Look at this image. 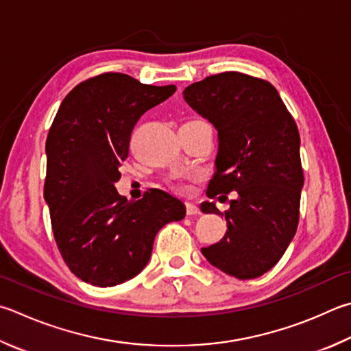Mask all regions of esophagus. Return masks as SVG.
Masks as SVG:
<instances>
[{"mask_svg":"<svg viewBox=\"0 0 351 351\" xmlns=\"http://www.w3.org/2000/svg\"><path fill=\"white\" fill-rule=\"evenodd\" d=\"M186 210H187L189 216H193V215L199 213V208H197V206L193 202H186Z\"/></svg>","mask_w":351,"mask_h":351,"instance_id":"esophagus-1","label":"esophagus"}]
</instances>
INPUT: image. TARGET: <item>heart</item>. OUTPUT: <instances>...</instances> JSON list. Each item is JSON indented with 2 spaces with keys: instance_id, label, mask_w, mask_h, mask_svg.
I'll use <instances>...</instances> for the list:
<instances>
[{
  "instance_id": "heart-1",
  "label": "heart",
  "mask_w": 351,
  "mask_h": 351,
  "mask_svg": "<svg viewBox=\"0 0 351 351\" xmlns=\"http://www.w3.org/2000/svg\"><path fill=\"white\" fill-rule=\"evenodd\" d=\"M192 175H186V176H181V178H176V180L173 181V187L176 190H180V192H187V190L190 189L187 184H186V180H192Z\"/></svg>"
}]
</instances>
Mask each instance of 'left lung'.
I'll use <instances>...</instances> for the list:
<instances>
[{"label":"left lung","instance_id":"left-lung-1","mask_svg":"<svg viewBox=\"0 0 351 351\" xmlns=\"http://www.w3.org/2000/svg\"><path fill=\"white\" fill-rule=\"evenodd\" d=\"M182 95L218 132L207 196L237 192L224 238L201 252L227 275L258 278L282 258L298 228L304 173L295 119L270 82L239 72L208 76ZM201 210L219 213L208 201Z\"/></svg>","mask_w":351,"mask_h":351}]
</instances>
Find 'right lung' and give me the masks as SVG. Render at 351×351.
Here are the masks:
<instances>
[{
	"mask_svg": "<svg viewBox=\"0 0 351 351\" xmlns=\"http://www.w3.org/2000/svg\"><path fill=\"white\" fill-rule=\"evenodd\" d=\"M175 90L110 72L81 82L60 106L46 141L44 199L61 256L81 281L113 287L135 278L156 233L186 216L164 190L133 202L114 187L133 127Z\"/></svg>",
	"mask_w": 351,
	"mask_h": 351,
	"instance_id": "add662e5",
	"label": "right lung"
}]
</instances>
